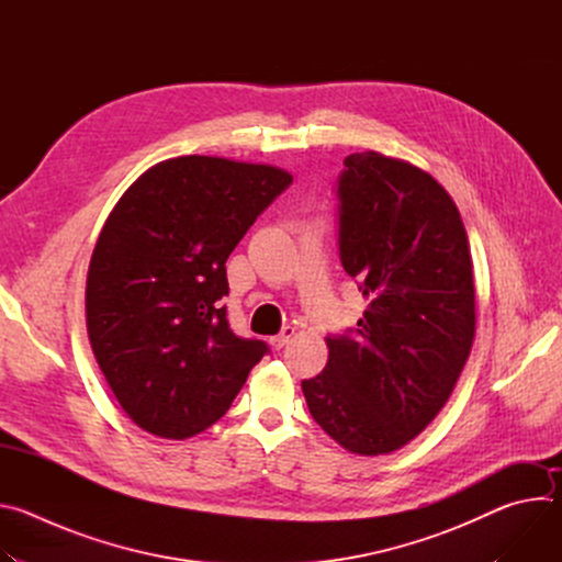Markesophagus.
<instances>
[{
  "label": "esophagus",
  "mask_w": 562,
  "mask_h": 562,
  "mask_svg": "<svg viewBox=\"0 0 562 562\" xmlns=\"http://www.w3.org/2000/svg\"><path fill=\"white\" fill-rule=\"evenodd\" d=\"M293 336H295V329H293V327H284L278 336L269 338V345H271L273 349H282V347H286V345L293 340Z\"/></svg>",
  "instance_id": "esophagus-1"
}]
</instances>
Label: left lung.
I'll return each instance as SVG.
<instances>
[{
    "label": "left lung",
    "instance_id": "left-lung-1",
    "mask_svg": "<svg viewBox=\"0 0 562 562\" xmlns=\"http://www.w3.org/2000/svg\"><path fill=\"white\" fill-rule=\"evenodd\" d=\"M340 260L367 311L327 338L323 373L302 380L313 420L358 456L403 449L440 414L469 358L475 289L451 195L423 169L353 153L338 178Z\"/></svg>",
    "mask_w": 562,
    "mask_h": 562
}]
</instances>
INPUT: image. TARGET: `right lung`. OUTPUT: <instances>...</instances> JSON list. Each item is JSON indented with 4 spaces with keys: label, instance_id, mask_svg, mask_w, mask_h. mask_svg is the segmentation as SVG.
Here are the masks:
<instances>
[{
    "label": "right lung",
    "instance_id": "right-lung-1",
    "mask_svg": "<svg viewBox=\"0 0 562 562\" xmlns=\"http://www.w3.org/2000/svg\"><path fill=\"white\" fill-rule=\"evenodd\" d=\"M293 182L284 169L182 155L117 200L87 276V331L126 416L184 440L231 407L269 347L226 323V258Z\"/></svg>",
    "mask_w": 562,
    "mask_h": 562
}]
</instances>
